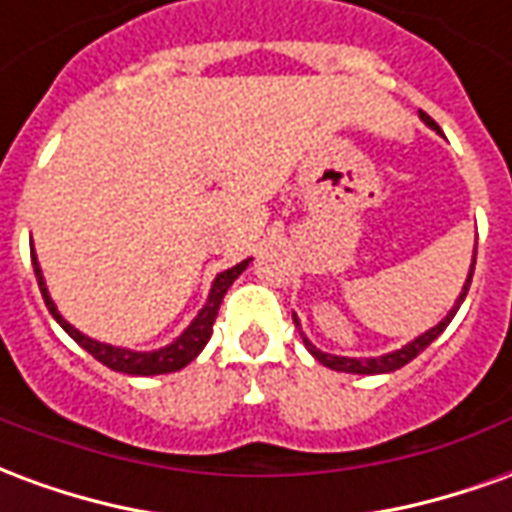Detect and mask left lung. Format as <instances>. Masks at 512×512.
I'll list each match as a JSON object with an SVG mask.
<instances>
[{
  "mask_svg": "<svg viewBox=\"0 0 512 512\" xmlns=\"http://www.w3.org/2000/svg\"><path fill=\"white\" fill-rule=\"evenodd\" d=\"M422 115V120L428 123L430 128H436L439 131V126L430 120L425 112H419ZM474 257H477V252H474ZM472 274H474V260H472V268H469V277H466V285H463L461 296H458V301H455V307H452L450 312H447V318L444 321H439L433 329H428L425 334H419L417 340H411L408 345H403V348H397V351H392V354H384V356H370V359H354V356H334V354H323V351H318L315 345L301 334V340H304V345H307V351H310L318 362H321L323 367H332V370H340V373H356V376H378V373H392V370H400L403 365H408L414 356H419L425 348H428L436 337H439L447 326H450V321L455 318V312H458V307L463 304V299H466V293H469V285H472ZM293 323L299 326V318L293 315Z\"/></svg>",
  "mask_w": 512,
  "mask_h": 512,
  "instance_id": "left-lung-1",
  "label": "left lung"
}]
</instances>
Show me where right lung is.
<instances>
[{
	"label": "right lung",
	"mask_w": 512,
	"mask_h": 512,
	"mask_svg": "<svg viewBox=\"0 0 512 512\" xmlns=\"http://www.w3.org/2000/svg\"><path fill=\"white\" fill-rule=\"evenodd\" d=\"M32 266H35V277H38V288L43 293V301H46V307L54 315V321L60 323L65 332L71 334L76 343L82 345L87 354H93L101 365H106L109 370H115V373H128V376H161V373H175L180 367H186L191 359H197L202 348L208 345L213 334V321H216V315H219V307H222L224 293L230 290L235 279L241 277L249 266V260H241L238 266L227 268L222 271L219 277L213 279V288L208 293V301H205V307L200 310V315L189 323V329L180 334L175 343L164 345V348H158V351H131V348H117V345H106L98 343L93 337H87L79 329H73L71 323L62 318L57 307H54V301L49 296V288H46V279H43V271L38 266V257H35V249H32Z\"/></svg>",
	"instance_id": "right-lung-1"
}]
</instances>
